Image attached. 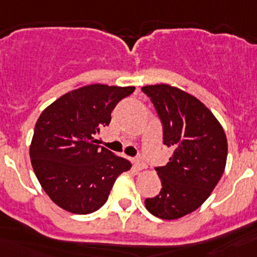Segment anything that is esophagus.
<instances>
[{
	"label": "esophagus",
	"mask_w": 257,
	"mask_h": 257,
	"mask_svg": "<svg viewBox=\"0 0 257 257\" xmlns=\"http://www.w3.org/2000/svg\"><path fill=\"white\" fill-rule=\"evenodd\" d=\"M133 163H134V167H135L138 171H140V170H144L145 169V162L142 160V158H134L133 160Z\"/></svg>",
	"instance_id": "obj_1"
}]
</instances>
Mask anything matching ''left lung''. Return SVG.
I'll list each match as a JSON object with an SVG mask.
<instances>
[{
	"label": "left lung",
	"mask_w": 257,
	"mask_h": 257,
	"mask_svg": "<svg viewBox=\"0 0 257 257\" xmlns=\"http://www.w3.org/2000/svg\"><path fill=\"white\" fill-rule=\"evenodd\" d=\"M142 91L162 122L163 144L174 151L167 165L156 167L162 189L145 199V207L160 219H179L197 210L224 174L225 133L205 104L180 88L161 83Z\"/></svg>",
	"instance_id": "8db88e82"
}]
</instances>
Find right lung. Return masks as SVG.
Segmentation results:
<instances>
[{"instance_id": "obj_1", "label": "right lung", "mask_w": 257, "mask_h": 257, "mask_svg": "<svg viewBox=\"0 0 257 257\" xmlns=\"http://www.w3.org/2000/svg\"><path fill=\"white\" fill-rule=\"evenodd\" d=\"M134 90V86H83L41 113L29 156L41 187L63 210L78 215L99 210L115 179L131 169L128 161L96 145L95 136L108 126L118 101Z\"/></svg>"}]
</instances>
